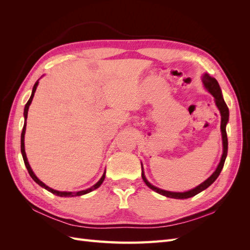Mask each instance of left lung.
Segmentation results:
<instances>
[{"label":"left lung","instance_id":"1","mask_svg":"<svg viewBox=\"0 0 250 250\" xmlns=\"http://www.w3.org/2000/svg\"><path fill=\"white\" fill-rule=\"evenodd\" d=\"M202 82H203L204 87H206L208 90V92L214 96L215 103L217 105L218 109L220 110V113H221V134H222V144H223V153H222V156H221V161H220V163H219L216 171L213 174H211V175L206 181H203L202 184H200L198 187L192 188V190L187 191V192H183V193L165 191V190H162V188H158L151 185L149 181L147 180V178L145 177V174H144V168H143V165H142V178L144 180V183H145L146 186L149 187L151 190H153V191H155L156 193L161 194V195H164V196H166V197L174 198V199H187V198L193 197V196H195V195H197L198 193L202 192L203 190H206V188H208L218 178V176L220 175V173H221L222 168L224 166L226 155H228L229 142H228V134H226V124H228V122H229V107L223 100V96H222L220 85H219L218 81L215 78L210 77L208 74H203Z\"/></svg>","mask_w":250,"mask_h":250}]
</instances>
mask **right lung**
<instances>
[{
	"label": "right lung",
	"instance_id": "1",
	"mask_svg": "<svg viewBox=\"0 0 250 250\" xmlns=\"http://www.w3.org/2000/svg\"><path fill=\"white\" fill-rule=\"evenodd\" d=\"M37 85H39V81H36V82H35V84H34L33 89H32L31 97H30V99L28 100L27 104L25 105V109H24L25 123H24V127H22V131H21V151L22 160H24L25 166H26V168H27V170H28V172H29V174H30V176L32 177V179L35 181V183H36L37 185H40L41 187L44 188H46V190H48V191H49V192H51L52 194H55L56 196H60V197H75V196H81V195H84V194H87V193H89V192H92V191L96 190V188H99V187L102 185V183H103V180H104V178H105V171H104V174L102 175V177L100 178V180L98 181V183H97L96 185H94L92 188H86V190L79 191V192H60V191L53 190V188H49L48 186L44 185V184L42 183V181H41L39 178L36 177V175H35V174L33 173V171H32L31 167H30V165H29L28 160H27V156H26V152H25V142H24V141H25L26 121H27V117H28V109H29L30 104H31V102H32V99H33V97H34V93H35V90H36Z\"/></svg>",
	"mask_w": 250,
	"mask_h": 250
}]
</instances>
